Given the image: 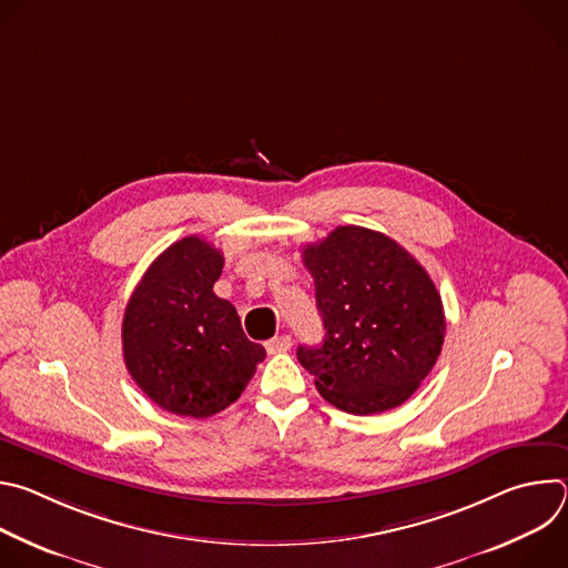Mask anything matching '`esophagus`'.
I'll return each mask as SVG.
<instances>
[{"mask_svg": "<svg viewBox=\"0 0 568 568\" xmlns=\"http://www.w3.org/2000/svg\"><path fill=\"white\" fill-rule=\"evenodd\" d=\"M265 348L270 355L287 353L292 348V339H290V335H278V337H272L270 342H265Z\"/></svg>", "mask_w": 568, "mask_h": 568, "instance_id": "obj_1", "label": "esophagus"}]
</instances>
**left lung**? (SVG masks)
Listing matches in <instances>:
<instances>
[{"mask_svg": "<svg viewBox=\"0 0 568 568\" xmlns=\"http://www.w3.org/2000/svg\"><path fill=\"white\" fill-rule=\"evenodd\" d=\"M303 265L326 339L298 346L296 357L323 399L355 416L407 402L445 342L443 301L425 267L388 235L355 224L305 245Z\"/></svg>", "mask_w": 568, "mask_h": 568, "instance_id": "1", "label": "left lung"}]
</instances>
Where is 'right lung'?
<instances>
[{
    "label": "right lung",
    "mask_w": 568,
    "mask_h": 568,
    "mask_svg": "<svg viewBox=\"0 0 568 568\" xmlns=\"http://www.w3.org/2000/svg\"><path fill=\"white\" fill-rule=\"evenodd\" d=\"M224 256L189 235L156 256L121 326L123 359L139 388L175 416L209 418L240 397L265 359L235 307L215 296Z\"/></svg>",
    "instance_id": "obj_1"
}]
</instances>
